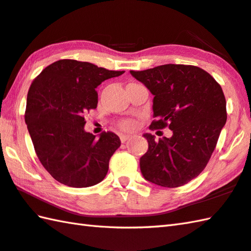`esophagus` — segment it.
Instances as JSON below:
<instances>
[{
	"mask_svg": "<svg viewBox=\"0 0 251 251\" xmlns=\"http://www.w3.org/2000/svg\"><path fill=\"white\" fill-rule=\"evenodd\" d=\"M120 138H121V141L123 142V144H124V142H126L127 140L130 138V136L129 135H121Z\"/></svg>",
	"mask_w": 251,
	"mask_h": 251,
	"instance_id": "obj_1",
	"label": "esophagus"
}]
</instances>
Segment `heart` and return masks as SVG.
Here are the masks:
<instances>
[{
  "mask_svg": "<svg viewBox=\"0 0 251 251\" xmlns=\"http://www.w3.org/2000/svg\"><path fill=\"white\" fill-rule=\"evenodd\" d=\"M119 126L121 127V128L125 129V130H131V129L135 128L136 122L134 120H130V119L123 120L119 123Z\"/></svg>",
  "mask_w": 251,
  "mask_h": 251,
  "instance_id": "obj_1",
  "label": "heart"
}]
</instances>
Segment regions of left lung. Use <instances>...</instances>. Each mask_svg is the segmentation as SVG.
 Instances as JSON below:
<instances>
[{"instance_id": "left-lung-1", "label": "left lung", "mask_w": 251, "mask_h": 251, "mask_svg": "<svg viewBox=\"0 0 251 251\" xmlns=\"http://www.w3.org/2000/svg\"><path fill=\"white\" fill-rule=\"evenodd\" d=\"M153 98L150 129L173 131L158 141L151 134L140 170L151 183L175 188L187 184L204 170L226 123V101L220 83L194 65L166 64L150 70L130 71Z\"/></svg>"}]
</instances>
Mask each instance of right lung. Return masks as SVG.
Wrapping results in <instances>:
<instances>
[{
	"label": "right lung",
	"mask_w": 251,
	"mask_h": 251,
	"mask_svg": "<svg viewBox=\"0 0 251 251\" xmlns=\"http://www.w3.org/2000/svg\"><path fill=\"white\" fill-rule=\"evenodd\" d=\"M123 73L66 58L47 66L33 79L25 122L38 159L61 184L83 188L105 177L120 137L103 131L96 138L86 132L85 114L97 107L96 88Z\"/></svg>",
	"instance_id": "right-lung-1"
}]
</instances>
